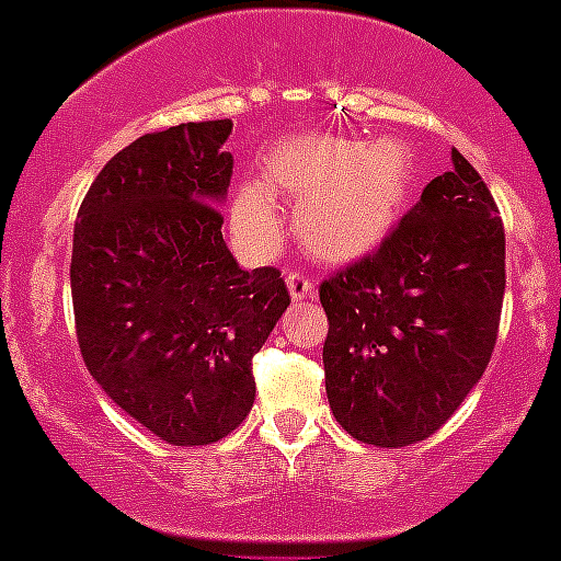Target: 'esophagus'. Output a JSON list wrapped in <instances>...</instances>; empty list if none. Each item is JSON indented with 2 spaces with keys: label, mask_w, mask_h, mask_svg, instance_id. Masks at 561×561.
Masks as SVG:
<instances>
[{
  "label": "esophagus",
  "mask_w": 561,
  "mask_h": 561,
  "mask_svg": "<svg viewBox=\"0 0 561 561\" xmlns=\"http://www.w3.org/2000/svg\"><path fill=\"white\" fill-rule=\"evenodd\" d=\"M286 286H289L291 300H306V297H314V280L302 275V272H289V275H286Z\"/></svg>",
  "instance_id": "obj_1"
}]
</instances>
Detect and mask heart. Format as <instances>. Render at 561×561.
<instances>
[{
    "label": "heart",
    "mask_w": 561,
    "mask_h": 561,
    "mask_svg": "<svg viewBox=\"0 0 561 561\" xmlns=\"http://www.w3.org/2000/svg\"><path fill=\"white\" fill-rule=\"evenodd\" d=\"M417 183V152L405 138L295 136L275 144L261 183H244L230 222L250 250L266 253L280 239L277 199L295 203V233L308 253L351 264L375 253L403 219Z\"/></svg>",
    "instance_id": "obj_1"
}]
</instances>
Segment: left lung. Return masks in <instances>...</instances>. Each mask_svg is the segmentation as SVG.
Listing matches in <instances>:
<instances>
[{
    "label": "left lung",
    "instance_id": "8db88e82",
    "mask_svg": "<svg viewBox=\"0 0 561 561\" xmlns=\"http://www.w3.org/2000/svg\"><path fill=\"white\" fill-rule=\"evenodd\" d=\"M394 233L328 277L322 347L333 417L358 442L434 434L481 381L501 322L506 236L481 174L454 150Z\"/></svg>",
    "mask_w": 561,
    "mask_h": 561
}]
</instances>
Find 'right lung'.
Masks as SVG:
<instances>
[{
    "instance_id": "right-lung-1",
    "label": "right lung",
    "mask_w": 561,
    "mask_h": 561,
    "mask_svg": "<svg viewBox=\"0 0 561 561\" xmlns=\"http://www.w3.org/2000/svg\"><path fill=\"white\" fill-rule=\"evenodd\" d=\"M230 130L188 122L136 138L96 174L75 225L82 362L122 411L186 448L250 414V362L289 306L280 272H244L222 239Z\"/></svg>"
}]
</instances>
